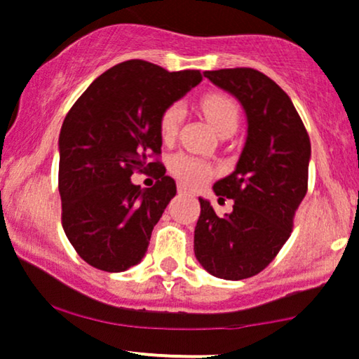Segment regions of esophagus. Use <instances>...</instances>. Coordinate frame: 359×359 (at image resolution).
<instances>
[{"label":"esophagus","mask_w":359,"mask_h":359,"mask_svg":"<svg viewBox=\"0 0 359 359\" xmlns=\"http://www.w3.org/2000/svg\"><path fill=\"white\" fill-rule=\"evenodd\" d=\"M179 192H180V194H191V191L187 189V187H184V186H179Z\"/></svg>","instance_id":"obj_1"}]
</instances>
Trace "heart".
<instances>
[{"mask_svg": "<svg viewBox=\"0 0 359 359\" xmlns=\"http://www.w3.org/2000/svg\"><path fill=\"white\" fill-rule=\"evenodd\" d=\"M203 115L211 123L215 130L220 135L233 134L239 126V108L236 101L227 94L222 93H210L201 97ZM184 118V108L179 103L170 104L163 110L160 116V134L165 142H172L177 137L180 129V123ZM170 172L184 182L186 186H201L208 182L213 177V167L205 158L194 156L187 153H177L170 158Z\"/></svg>", "mask_w": 359, "mask_h": 359, "instance_id": "obj_1", "label": "heart"}]
</instances>
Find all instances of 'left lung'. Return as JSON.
Returning a JSON list of instances; mask_svg holds the SVG:
<instances>
[{
  "label": "left lung",
  "instance_id": "left-lung-1",
  "mask_svg": "<svg viewBox=\"0 0 359 359\" xmlns=\"http://www.w3.org/2000/svg\"><path fill=\"white\" fill-rule=\"evenodd\" d=\"M205 77L241 101L248 139L236 170L213 186L220 199H233L232 213L218 217L199 198L194 255L215 277L243 280L265 270L289 239L308 191L311 144L290 97L265 74L237 67Z\"/></svg>",
  "mask_w": 359,
  "mask_h": 359
}]
</instances>
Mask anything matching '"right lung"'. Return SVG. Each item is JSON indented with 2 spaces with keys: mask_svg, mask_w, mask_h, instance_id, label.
<instances>
[{
  "mask_svg": "<svg viewBox=\"0 0 359 359\" xmlns=\"http://www.w3.org/2000/svg\"><path fill=\"white\" fill-rule=\"evenodd\" d=\"M199 70L168 72L129 60L101 74L67 113L60 132L62 225L77 255L103 271L137 265L151 232L177 194L160 161V116L201 82ZM155 168L141 190L134 171Z\"/></svg>",
  "mask_w": 359,
  "mask_h": 359,
  "instance_id": "obj_1",
  "label": "right lung"
}]
</instances>
